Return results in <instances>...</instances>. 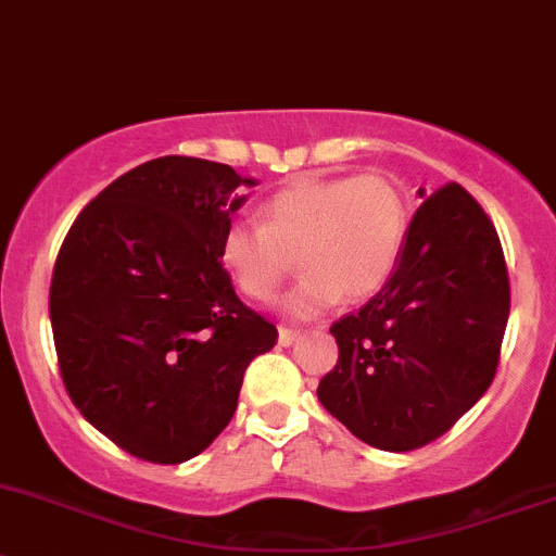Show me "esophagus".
I'll return each mask as SVG.
<instances>
[{
	"mask_svg": "<svg viewBox=\"0 0 556 556\" xmlns=\"http://www.w3.org/2000/svg\"><path fill=\"white\" fill-rule=\"evenodd\" d=\"M300 337V329H294V326H280L278 329V345H291V342Z\"/></svg>",
	"mask_w": 556,
	"mask_h": 556,
	"instance_id": "esophagus-1",
	"label": "esophagus"
}]
</instances>
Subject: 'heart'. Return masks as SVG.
<instances>
[{
  "instance_id": "obj_1",
  "label": "heart",
  "mask_w": 556,
  "mask_h": 556,
  "mask_svg": "<svg viewBox=\"0 0 556 556\" xmlns=\"http://www.w3.org/2000/svg\"><path fill=\"white\" fill-rule=\"evenodd\" d=\"M409 211L382 174L296 181L273 194L260 222H232L219 260L249 300H270L296 265L305 270L286 294L283 313L313 318L386 286L404 251Z\"/></svg>"
}]
</instances>
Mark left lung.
<instances>
[{"label": "left lung", "mask_w": 556, "mask_h": 556, "mask_svg": "<svg viewBox=\"0 0 556 556\" xmlns=\"http://www.w3.org/2000/svg\"><path fill=\"white\" fill-rule=\"evenodd\" d=\"M508 307L495 225L460 185L439 187L412 216L391 280L331 324L340 356L320 404L377 450L437 442L495 380Z\"/></svg>", "instance_id": "obj_1"}]
</instances>
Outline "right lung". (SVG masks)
<instances>
[{"label": "right lung", "mask_w": 556, "mask_h": 556, "mask_svg": "<svg viewBox=\"0 0 556 556\" xmlns=\"http://www.w3.org/2000/svg\"><path fill=\"white\" fill-rule=\"evenodd\" d=\"M243 187L230 165L150 160L74 219L50 280V324L68 399L109 442L185 463L232 420L245 366L278 340L240 302L219 260Z\"/></svg>", "instance_id": "1"}]
</instances>
